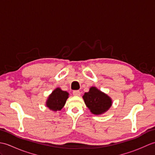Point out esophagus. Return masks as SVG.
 I'll list each match as a JSON object with an SVG mask.
<instances>
[{
  "instance_id": "1",
  "label": "esophagus",
  "mask_w": 155,
  "mask_h": 155,
  "mask_svg": "<svg viewBox=\"0 0 155 155\" xmlns=\"http://www.w3.org/2000/svg\"><path fill=\"white\" fill-rule=\"evenodd\" d=\"M72 94H73L74 96H80L81 92L79 91H74L73 93H72Z\"/></svg>"
}]
</instances>
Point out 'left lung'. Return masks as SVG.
<instances>
[{
  "label": "left lung",
  "instance_id": "1",
  "mask_svg": "<svg viewBox=\"0 0 155 155\" xmlns=\"http://www.w3.org/2000/svg\"><path fill=\"white\" fill-rule=\"evenodd\" d=\"M83 98L91 113L94 115L105 113L113 104L112 98L95 87H91L89 91L84 93Z\"/></svg>",
  "mask_w": 155,
  "mask_h": 155
}]
</instances>
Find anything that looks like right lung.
<instances>
[{"mask_svg":"<svg viewBox=\"0 0 155 155\" xmlns=\"http://www.w3.org/2000/svg\"><path fill=\"white\" fill-rule=\"evenodd\" d=\"M68 95V92L62 91L59 87L56 88L48 97L45 103L46 107L54 112L61 110L64 107Z\"/></svg>","mask_w":155,"mask_h":155,"instance_id":"right-lung-1","label":"right lung"}]
</instances>
